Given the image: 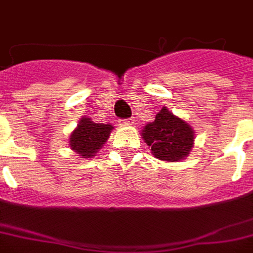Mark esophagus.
Returning a JSON list of instances; mask_svg holds the SVG:
<instances>
[{"instance_id": "obj_1", "label": "esophagus", "mask_w": 253, "mask_h": 253, "mask_svg": "<svg viewBox=\"0 0 253 253\" xmlns=\"http://www.w3.org/2000/svg\"><path fill=\"white\" fill-rule=\"evenodd\" d=\"M122 126H131V125H134V119L132 118H127V119H122V121H119Z\"/></svg>"}]
</instances>
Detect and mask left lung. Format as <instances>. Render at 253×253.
I'll return each instance as SVG.
<instances>
[{
  "label": "left lung",
  "instance_id": "obj_1",
  "mask_svg": "<svg viewBox=\"0 0 253 253\" xmlns=\"http://www.w3.org/2000/svg\"><path fill=\"white\" fill-rule=\"evenodd\" d=\"M142 136L155 158L164 162H180L188 156L194 144L192 126L166 106L156 114L154 122L144 126Z\"/></svg>",
  "mask_w": 253,
  "mask_h": 253
}]
</instances>
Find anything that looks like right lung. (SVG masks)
I'll list each match as a JSON object with an SVG mask.
<instances>
[{"instance_id":"1","label":"right lung","mask_w":253,"mask_h":253,"mask_svg":"<svg viewBox=\"0 0 253 253\" xmlns=\"http://www.w3.org/2000/svg\"><path fill=\"white\" fill-rule=\"evenodd\" d=\"M113 128L110 123H94L90 118L84 117L71 134L69 146L81 158L90 159L102 148Z\"/></svg>"}]
</instances>
